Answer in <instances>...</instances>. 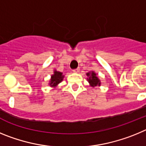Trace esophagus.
<instances>
[{"mask_svg": "<svg viewBox=\"0 0 146 146\" xmlns=\"http://www.w3.org/2000/svg\"><path fill=\"white\" fill-rule=\"evenodd\" d=\"M72 72H74V73H78V72H80V68H77V69H73V70H72Z\"/></svg>", "mask_w": 146, "mask_h": 146, "instance_id": "obj_1", "label": "esophagus"}]
</instances>
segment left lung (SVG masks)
Returning a JSON list of instances; mask_svg holds the SVG:
<instances>
[{
    "label": "left lung",
    "mask_w": 146,
    "mask_h": 146,
    "mask_svg": "<svg viewBox=\"0 0 146 146\" xmlns=\"http://www.w3.org/2000/svg\"><path fill=\"white\" fill-rule=\"evenodd\" d=\"M87 75V80L89 82L90 86L92 88H95L96 86H101V80H99L97 74L94 71H91V72L86 73Z\"/></svg>",
    "instance_id": "8db88e82"
}]
</instances>
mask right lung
<instances>
[{"instance_id":"obj_1","label":"right lung","mask_w":146,"mask_h":146,"mask_svg":"<svg viewBox=\"0 0 146 146\" xmlns=\"http://www.w3.org/2000/svg\"><path fill=\"white\" fill-rule=\"evenodd\" d=\"M64 78V75L63 74V72H60L57 71L56 69H54L53 74L51 75L50 80L49 81V86L50 87L53 88H56L59 83L63 81Z\"/></svg>"}]
</instances>
